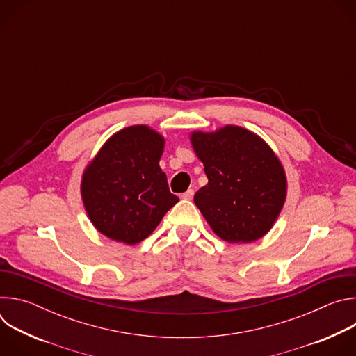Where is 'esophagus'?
Wrapping results in <instances>:
<instances>
[{
  "label": "esophagus",
  "instance_id": "1",
  "mask_svg": "<svg viewBox=\"0 0 356 356\" xmlns=\"http://www.w3.org/2000/svg\"><path fill=\"white\" fill-rule=\"evenodd\" d=\"M193 195H194V190H191V188H190V190H187L186 193H183V194H181V198H183V200H191V198H193Z\"/></svg>",
  "mask_w": 356,
  "mask_h": 356
}]
</instances>
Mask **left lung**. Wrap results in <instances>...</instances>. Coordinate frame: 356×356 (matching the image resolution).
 <instances>
[{"mask_svg": "<svg viewBox=\"0 0 356 356\" xmlns=\"http://www.w3.org/2000/svg\"><path fill=\"white\" fill-rule=\"evenodd\" d=\"M190 142L209 179L194 202L214 234L229 243L265 236L287 195L286 172L273 149L238 125L193 131Z\"/></svg>", "mask_w": 356, "mask_h": 356, "instance_id": "obj_1", "label": "left lung"}]
</instances>
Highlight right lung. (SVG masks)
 <instances>
[{
	"label": "right lung",
	"instance_id": "right-lung-1",
	"mask_svg": "<svg viewBox=\"0 0 356 356\" xmlns=\"http://www.w3.org/2000/svg\"><path fill=\"white\" fill-rule=\"evenodd\" d=\"M165 138L147 125L127 127L99 147L81 176V200L94 228L135 245L147 238L179 201L159 161Z\"/></svg>",
	"mask_w": 356,
	"mask_h": 356
}]
</instances>
